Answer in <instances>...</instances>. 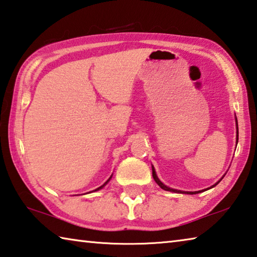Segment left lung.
<instances>
[{"label": "left lung", "instance_id": "8db88e82", "mask_svg": "<svg viewBox=\"0 0 257 257\" xmlns=\"http://www.w3.org/2000/svg\"><path fill=\"white\" fill-rule=\"evenodd\" d=\"M234 120H236V128H237V138H236V144H238V121H237V118H234ZM152 173H153V179L155 180V182L156 184H158L161 188L162 189H164V190H167V191H172V193H181V194H189V195H194V194H199V193H202V191H205V190H207V189H211V188H213V187H215L217 184H219V182L223 179V177L225 176V173L223 175V177L221 178V179L216 182V184H214L213 186H211L210 188H206V189H203V190H198V191H182V190H178V189H173V188H170V187H168V186H165L162 181H161L160 179H159V177H158V175H156V172H155V169H154V167L153 165H152Z\"/></svg>", "mask_w": 257, "mask_h": 257}]
</instances>
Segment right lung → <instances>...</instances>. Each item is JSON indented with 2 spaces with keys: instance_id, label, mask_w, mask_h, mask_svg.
<instances>
[{
  "instance_id": "1",
  "label": "right lung",
  "mask_w": 257,
  "mask_h": 257,
  "mask_svg": "<svg viewBox=\"0 0 257 257\" xmlns=\"http://www.w3.org/2000/svg\"><path fill=\"white\" fill-rule=\"evenodd\" d=\"M112 176H113V175H111V177H110V178H108V179H107V180H106L105 182H104V184H103V185H102L101 187H98V188H96V189H95V190H93V191H97V190H99V189H102V188H103V187H104V186H105V185L107 184V182L111 180V178H112ZM89 193H90V191H89Z\"/></svg>"
}]
</instances>
